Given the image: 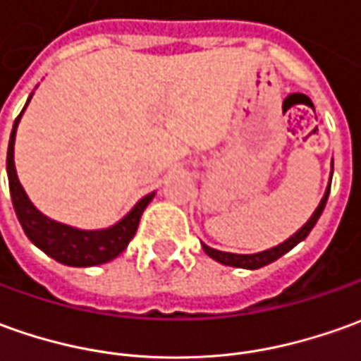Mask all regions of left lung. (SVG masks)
<instances>
[{"mask_svg": "<svg viewBox=\"0 0 361 361\" xmlns=\"http://www.w3.org/2000/svg\"><path fill=\"white\" fill-rule=\"evenodd\" d=\"M328 195H330V185H328V190H326L324 197L320 201V205L316 207V212L312 213V217L308 219V223L304 225L300 231H296L290 237V239H286L284 243H281L279 247H273V249H269V251L263 252H255V255H233V252H223L217 251V249H212V247H207V245H203V251L207 252L212 259H215L217 263L227 264V267H237V269H261L264 264L274 263L276 259H281L284 252H288L293 247H296L298 243L304 241L306 237H308V233L312 231V227L316 225V221L320 219V215L324 212L326 207V201H328Z\"/></svg>", "mask_w": 361, "mask_h": 361, "instance_id": "1", "label": "left lung"}]
</instances>
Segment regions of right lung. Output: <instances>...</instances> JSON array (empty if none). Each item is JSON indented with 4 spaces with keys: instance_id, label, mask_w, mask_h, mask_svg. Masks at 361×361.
<instances>
[{
    "instance_id": "1",
    "label": "right lung",
    "mask_w": 361,
    "mask_h": 361,
    "mask_svg": "<svg viewBox=\"0 0 361 361\" xmlns=\"http://www.w3.org/2000/svg\"><path fill=\"white\" fill-rule=\"evenodd\" d=\"M29 100H27V104H29ZM23 110H21V114H23ZM21 114L16 118V124L11 130V138H9L7 178H9V191H11V201L16 207L17 219L29 237V241L37 245L43 252H47L51 259L68 264V267H94V264L112 261L114 257H118L120 252L128 247L132 237L136 235L140 217L146 209V205L154 197V193L140 200L136 207L110 229L80 231V229H73V227L63 225V223L51 221L49 217H45L43 213H39L33 207V203L29 201L27 193L17 180L16 164H13V144H16V130Z\"/></svg>"
}]
</instances>
